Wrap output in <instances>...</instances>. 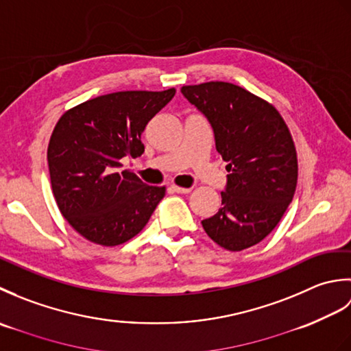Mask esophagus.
<instances>
[{"instance_id": "esophagus-1", "label": "esophagus", "mask_w": 351, "mask_h": 351, "mask_svg": "<svg viewBox=\"0 0 351 351\" xmlns=\"http://www.w3.org/2000/svg\"><path fill=\"white\" fill-rule=\"evenodd\" d=\"M171 190H173L175 193H182V195H185V193H190L191 189H185V187H180V185H171L170 187Z\"/></svg>"}]
</instances>
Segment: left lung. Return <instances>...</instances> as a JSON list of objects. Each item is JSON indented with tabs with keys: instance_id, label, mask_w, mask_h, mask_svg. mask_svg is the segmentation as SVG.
Wrapping results in <instances>:
<instances>
[{
	"instance_id": "1",
	"label": "left lung",
	"mask_w": 351,
	"mask_h": 351,
	"mask_svg": "<svg viewBox=\"0 0 351 351\" xmlns=\"http://www.w3.org/2000/svg\"><path fill=\"white\" fill-rule=\"evenodd\" d=\"M182 95L210 121L215 149L228 162L221 208L202 220L208 237L240 252L263 241L285 214L297 185V152L280 113L245 88L210 81L182 86Z\"/></svg>"
}]
</instances>
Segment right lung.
<instances>
[{
    "mask_svg": "<svg viewBox=\"0 0 351 351\" xmlns=\"http://www.w3.org/2000/svg\"><path fill=\"white\" fill-rule=\"evenodd\" d=\"M176 93L126 90L98 96L66 111L48 145L51 187L63 217L95 244H123L151 219L166 187L147 185L125 156H140L149 121Z\"/></svg>",
    "mask_w": 351,
    "mask_h": 351,
    "instance_id": "obj_1",
    "label": "right lung"
}]
</instances>
